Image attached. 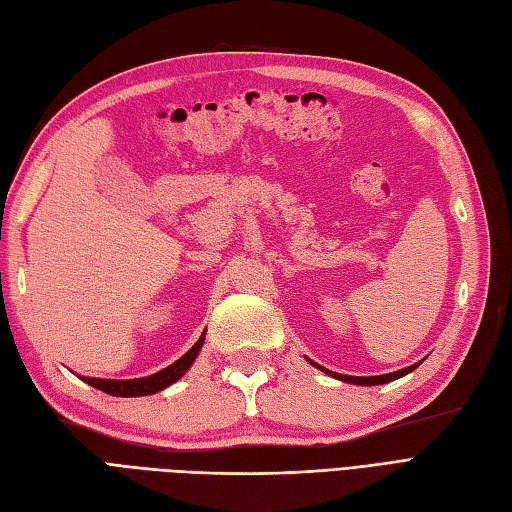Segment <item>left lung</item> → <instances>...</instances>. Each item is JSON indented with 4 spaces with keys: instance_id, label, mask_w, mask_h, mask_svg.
<instances>
[{
    "instance_id": "1",
    "label": "left lung",
    "mask_w": 512,
    "mask_h": 512,
    "mask_svg": "<svg viewBox=\"0 0 512 512\" xmlns=\"http://www.w3.org/2000/svg\"><path fill=\"white\" fill-rule=\"evenodd\" d=\"M308 362H310L312 366L319 368V370H323L325 375H329V377L340 379V381H344V383H355V385H383V383H390V381H394V379H400V377L409 375L411 370H416V368L420 366V362H418V364L407 366V368H403V370H396V372H390V375H379V377H349V375H338V372H331V370H327V368H323V366H319V364H314L312 359H308Z\"/></svg>"
}]
</instances>
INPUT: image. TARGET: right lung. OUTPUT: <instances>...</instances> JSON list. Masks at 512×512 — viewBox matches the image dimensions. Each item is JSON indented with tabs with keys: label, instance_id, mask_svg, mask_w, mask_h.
Here are the masks:
<instances>
[{
	"label": "right lung",
	"instance_id": "1",
	"mask_svg": "<svg viewBox=\"0 0 512 512\" xmlns=\"http://www.w3.org/2000/svg\"><path fill=\"white\" fill-rule=\"evenodd\" d=\"M204 336H206V331L181 359H176L172 366L163 368V370L155 372V375H150V377L127 379V381L94 379V377H81V379H84L88 385H92V388L101 390L105 394H112V396H148V394H157V392L168 388V385H172V383H176L178 379H181L185 372L191 368V364L196 362V357H198L202 344H204Z\"/></svg>",
	"mask_w": 512,
	"mask_h": 512
}]
</instances>
